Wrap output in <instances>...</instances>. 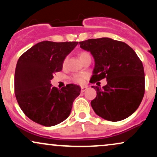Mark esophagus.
<instances>
[{
    "label": "esophagus",
    "mask_w": 157,
    "mask_h": 157,
    "mask_svg": "<svg viewBox=\"0 0 157 157\" xmlns=\"http://www.w3.org/2000/svg\"><path fill=\"white\" fill-rule=\"evenodd\" d=\"M87 86H82V87H81V91H82V92H84V91H86V90H87Z\"/></svg>",
    "instance_id": "1"
}]
</instances>
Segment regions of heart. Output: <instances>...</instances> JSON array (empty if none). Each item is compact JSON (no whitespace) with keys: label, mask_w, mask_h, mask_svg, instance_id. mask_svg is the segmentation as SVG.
<instances>
[{"label":"heart","mask_w":157,"mask_h":157,"mask_svg":"<svg viewBox=\"0 0 157 157\" xmlns=\"http://www.w3.org/2000/svg\"><path fill=\"white\" fill-rule=\"evenodd\" d=\"M79 57H80L81 61H82L85 60L87 57H91V56L88 52H81L80 54H79ZM68 58L66 57L64 59L63 63V65L65 66L66 64V62H67ZM87 78V75L86 74H77V75H73L72 77V80L75 81V82H78V83H82V82H84V80Z\"/></svg>","instance_id":"obj_1"}]
</instances>
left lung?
Wrapping results in <instances>:
<instances>
[{
  "label": "left lung",
  "mask_w": 157,
  "mask_h": 157,
  "mask_svg": "<svg viewBox=\"0 0 157 157\" xmlns=\"http://www.w3.org/2000/svg\"><path fill=\"white\" fill-rule=\"evenodd\" d=\"M94 59L91 83L105 78L102 88L92 86L97 97L91 102L94 112L109 121H120L136 111L145 94L142 61L125 43L109 37L79 43Z\"/></svg>",
  "instance_id": "1"
}]
</instances>
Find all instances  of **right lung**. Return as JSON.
I'll list each match as a JSON object with an SVG mask.
<instances>
[{
    "mask_svg": "<svg viewBox=\"0 0 157 157\" xmlns=\"http://www.w3.org/2000/svg\"><path fill=\"white\" fill-rule=\"evenodd\" d=\"M78 42L42 41L20 57L15 73V94L23 112L32 121L53 126L69 116L81 89L68 84L53 87V75L60 71L64 59Z\"/></svg>",
    "mask_w": 157,
    "mask_h": 157,
    "instance_id": "1",
    "label": "right lung"
}]
</instances>
